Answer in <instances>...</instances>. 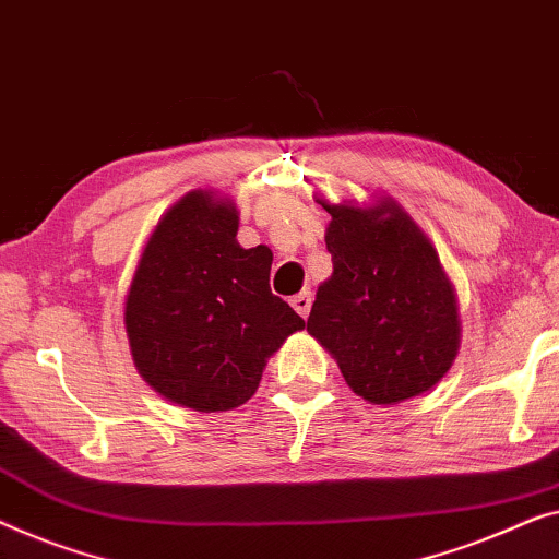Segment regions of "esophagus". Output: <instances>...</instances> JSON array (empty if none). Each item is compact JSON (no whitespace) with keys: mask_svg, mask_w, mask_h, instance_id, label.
I'll return each mask as SVG.
<instances>
[{"mask_svg":"<svg viewBox=\"0 0 559 559\" xmlns=\"http://www.w3.org/2000/svg\"><path fill=\"white\" fill-rule=\"evenodd\" d=\"M293 307L295 310L302 314V318H307V314H310V307H312V293H299V295H295L293 297Z\"/></svg>","mask_w":559,"mask_h":559,"instance_id":"34e87169","label":"esophagus"}]
</instances>
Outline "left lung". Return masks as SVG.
<instances>
[{
    "label": "left lung",
    "instance_id": "8db88e82",
    "mask_svg": "<svg viewBox=\"0 0 559 559\" xmlns=\"http://www.w3.org/2000/svg\"><path fill=\"white\" fill-rule=\"evenodd\" d=\"M333 277L314 295L307 330L370 403L433 388L459 350L456 297L431 241L393 204H322Z\"/></svg>",
    "mask_w": 559,
    "mask_h": 559
}]
</instances>
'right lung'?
Masks as SVG:
<instances>
[{"label":"right lung","mask_w":559,"mask_h":559,"mask_svg":"<svg viewBox=\"0 0 559 559\" xmlns=\"http://www.w3.org/2000/svg\"><path fill=\"white\" fill-rule=\"evenodd\" d=\"M229 201L191 191L166 212L126 299L135 368L153 391L214 414L249 401L266 358L305 320L272 295V252L241 249Z\"/></svg>","instance_id":"right-lung-1"}]
</instances>
